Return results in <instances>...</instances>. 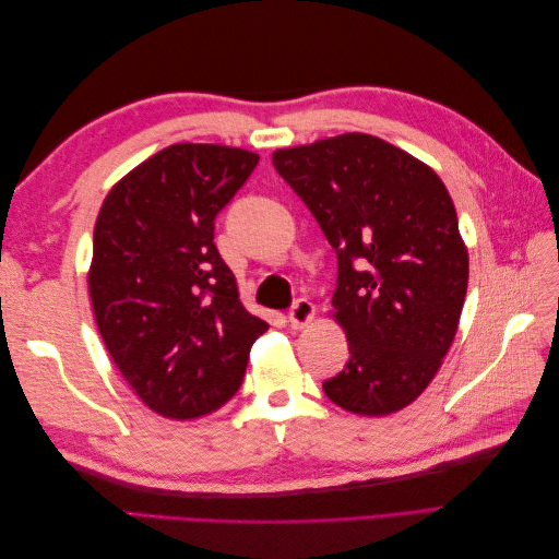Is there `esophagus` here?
<instances>
[{
  "instance_id": "1",
  "label": "esophagus",
  "mask_w": 559,
  "mask_h": 559,
  "mask_svg": "<svg viewBox=\"0 0 559 559\" xmlns=\"http://www.w3.org/2000/svg\"><path fill=\"white\" fill-rule=\"evenodd\" d=\"M314 314H317V308L312 306V302L308 298H300V300H296V306L289 312V321L294 329H306L314 321Z\"/></svg>"
}]
</instances>
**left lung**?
Instances as JSON below:
<instances>
[{
  "label": "left lung",
  "instance_id": "1",
  "mask_svg": "<svg viewBox=\"0 0 559 559\" xmlns=\"http://www.w3.org/2000/svg\"><path fill=\"white\" fill-rule=\"evenodd\" d=\"M337 253L333 319L352 357L324 382L341 408L382 417L443 366L466 298L468 249L454 202L427 163L366 132L273 154Z\"/></svg>",
  "mask_w": 559,
  "mask_h": 559
}]
</instances>
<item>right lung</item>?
Returning a JSON list of instances; mask_svg holds the SVG:
<instances>
[{
	"label": "right lung",
	"instance_id": "1",
	"mask_svg": "<svg viewBox=\"0 0 559 559\" xmlns=\"http://www.w3.org/2000/svg\"><path fill=\"white\" fill-rule=\"evenodd\" d=\"M259 154L173 144L118 179L99 207L88 292L116 368L167 419L210 415L238 392L267 321L247 312L214 247V218Z\"/></svg>",
	"mask_w": 559,
	"mask_h": 559
}]
</instances>
